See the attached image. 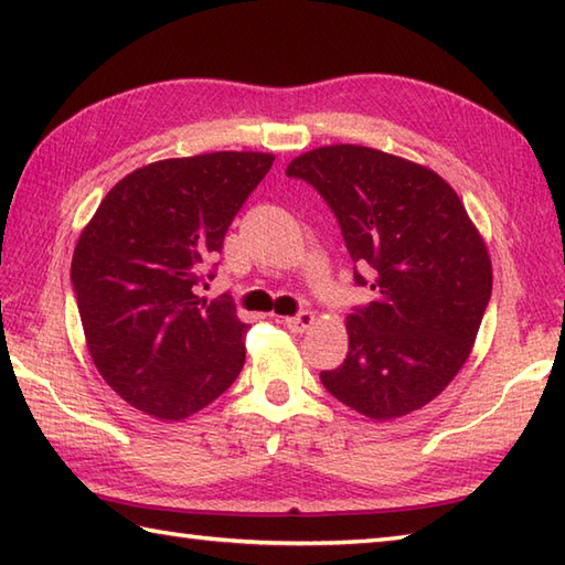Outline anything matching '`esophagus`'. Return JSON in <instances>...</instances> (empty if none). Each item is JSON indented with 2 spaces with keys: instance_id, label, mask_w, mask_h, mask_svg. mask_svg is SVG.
I'll return each instance as SVG.
<instances>
[{
  "instance_id": "34e87169",
  "label": "esophagus",
  "mask_w": 565,
  "mask_h": 565,
  "mask_svg": "<svg viewBox=\"0 0 565 565\" xmlns=\"http://www.w3.org/2000/svg\"><path fill=\"white\" fill-rule=\"evenodd\" d=\"M313 322H316V316L310 313V310H301V313L286 318L284 326L289 328L291 332H306L310 326H313Z\"/></svg>"
}]
</instances>
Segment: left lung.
<instances>
[{
    "mask_svg": "<svg viewBox=\"0 0 565 565\" xmlns=\"http://www.w3.org/2000/svg\"><path fill=\"white\" fill-rule=\"evenodd\" d=\"M286 174L326 199L354 281L374 291L347 316L350 352L320 371L322 386L371 419L419 411L459 374L481 328L493 291L483 237L439 174L388 152L326 146Z\"/></svg>",
    "mask_w": 565,
    "mask_h": 565,
    "instance_id": "8db88e82",
    "label": "left lung"
}]
</instances>
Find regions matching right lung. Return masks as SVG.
Masks as SVG:
<instances>
[{
	"label": "right lung",
	"instance_id": "add662e5",
	"mask_svg": "<svg viewBox=\"0 0 565 565\" xmlns=\"http://www.w3.org/2000/svg\"><path fill=\"white\" fill-rule=\"evenodd\" d=\"M267 152L160 160L124 177L84 227L70 279L89 354L138 411L184 419L233 386L247 326L213 279L237 211L271 170Z\"/></svg>",
	"mask_w": 565,
	"mask_h": 565
}]
</instances>
